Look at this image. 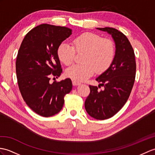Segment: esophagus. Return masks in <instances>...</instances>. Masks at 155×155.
Returning a JSON list of instances; mask_svg holds the SVG:
<instances>
[{
  "mask_svg": "<svg viewBox=\"0 0 155 155\" xmlns=\"http://www.w3.org/2000/svg\"><path fill=\"white\" fill-rule=\"evenodd\" d=\"M73 86H78V85L81 84V83H80V82H77V81H73Z\"/></svg>",
  "mask_w": 155,
  "mask_h": 155,
  "instance_id": "34e87169",
  "label": "esophagus"
}]
</instances>
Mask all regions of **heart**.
Masks as SVG:
<instances>
[{
    "instance_id": "1",
    "label": "heart",
    "mask_w": 155,
    "mask_h": 155,
    "mask_svg": "<svg viewBox=\"0 0 155 155\" xmlns=\"http://www.w3.org/2000/svg\"><path fill=\"white\" fill-rule=\"evenodd\" d=\"M73 46L63 41L57 48V56L66 65L73 62L75 51L84 52L82 64H76L67 69L66 76L75 81H84L94 73H102L112 63L115 56L113 41L96 34L84 33L73 40Z\"/></svg>"
}]
</instances>
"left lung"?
<instances>
[{"label":"left lung","mask_w":155,"mask_h":155,"mask_svg":"<svg viewBox=\"0 0 155 155\" xmlns=\"http://www.w3.org/2000/svg\"><path fill=\"white\" fill-rule=\"evenodd\" d=\"M96 29L111 35L116 45L112 63L96 78L98 87L89 86L91 93L84 103L89 116L104 120L114 116L126 103L135 82L136 63L132 46L122 32L109 27ZM100 86L104 89L99 91Z\"/></svg>","instance_id":"8db88e82"}]
</instances>
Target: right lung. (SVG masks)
I'll list each match as a JSON object with an SVG mask.
<instances>
[{"label":"right lung","instance_id":"right-lung-1","mask_svg":"<svg viewBox=\"0 0 155 155\" xmlns=\"http://www.w3.org/2000/svg\"><path fill=\"white\" fill-rule=\"evenodd\" d=\"M71 34L70 28L44 24L29 31L21 44L16 62L18 84L27 105L41 116L59 113L73 88L70 78L49 82L52 75L57 78L62 73L57 48Z\"/></svg>","mask_w":155,"mask_h":155}]
</instances>
